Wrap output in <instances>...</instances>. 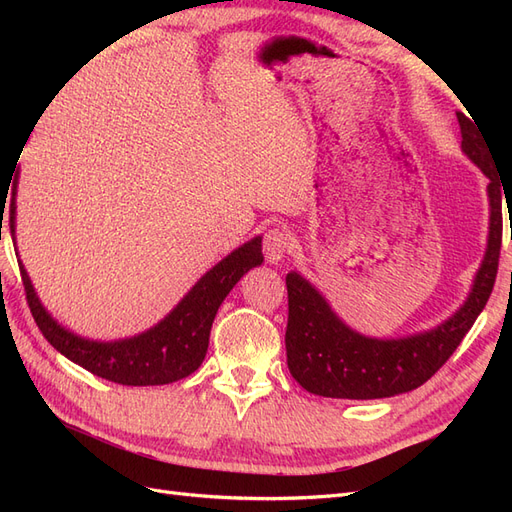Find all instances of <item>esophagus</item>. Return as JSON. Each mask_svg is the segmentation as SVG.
Returning <instances> with one entry per match:
<instances>
[{
    "label": "esophagus",
    "instance_id": "obj_1",
    "mask_svg": "<svg viewBox=\"0 0 512 512\" xmlns=\"http://www.w3.org/2000/svg\"><path fill=\"white\" fill-rule=\"evenodd\" d=\"M290 247V239L286 235V230L282 228H271L265 232V241H262V250H265V258L269 265H275L280 262Z\"/></svg>",
    "mask_w": 512,
    "mask_h": 512
}]
</instances>
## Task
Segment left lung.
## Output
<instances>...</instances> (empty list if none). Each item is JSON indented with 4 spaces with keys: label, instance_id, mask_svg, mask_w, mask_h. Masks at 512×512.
I'll list each match as a JSON object with an SVG mask.
<instances>
[{
    "label": "left lung",
    "instance_id": "1",
    "mask_svg": "<svg viewBox=\"0 0 512 512\" xmlns=\"http://www.w3.org/2000/svg\"><path fill=\"white\" fill-rule=\"evenodd\" d=\"M461 149L489 177V241L470 297L457 312L429 329L408 337L376 339L352 331L335 316L322 294L297 271L286 275L288 327L286 356L292 378L305 391L335 399H382L408 393L425 384L451 359L461 339L487 305L498 275L502 247V190L489 145L470 117L457 113Z\"/></svg>",
    "mask_w": 512,
    "mask_h": 512
}]
</instances>
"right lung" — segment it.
I'll list each match as a JSON object with an SVG mask.
<instances>
[{"label": "right lung", "instance_id": "add662e5", "mask_svg": "<svg viewBox=\"0 0 512 512\" xmlns=\"http://www.w3.org/2000/svg\"><path fill=\"white\" fill-rule=\"evenodd\" d=\"M17 194V181H14ZM14 200L10 205V230L14 235ZM262 239L254 237L239 250L228 254L211 271H207L196 286L185 294L181 303L156 327L119 342H91L70 333L46 312L21 269L29 309L38 329L57 352L72 363L81 365L94 376L126 386H153L177 382L190 376L203 363L209 348V333L218 307L241 277L262 262Z\"/></svg>", "mask_w": 512, "mask_h": 512}]
</instances>
